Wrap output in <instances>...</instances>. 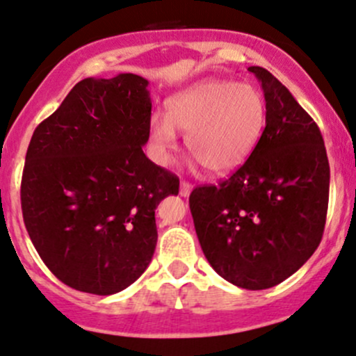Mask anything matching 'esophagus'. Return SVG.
Listing matches in <instances>:
<instances>
[{"label":"esophagus","mask_w":356,"mask_h":356,"mask_svg":"<svg viewBox=\"0 0 356 356\" xmlns=\"http://www.w3.org/2000/svg\"><path fill=\"white\" fill-rule=\"evenodd\" d=\"M192 190H193L192 183H188V181L179 183V195H181V197H190Z\"/></svg>","instance_id":"esophagus-1"}]
</instances>
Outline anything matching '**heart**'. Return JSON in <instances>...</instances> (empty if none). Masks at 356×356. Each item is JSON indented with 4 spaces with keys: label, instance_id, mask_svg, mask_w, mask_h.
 <instances>
[{
    "label": "heart",
    "instance_id": "obj_1",
    "mask_svg": "<svg viewBox=\"0 0 356 356\" xmlns=\"http://www.w3.org/2000/svg\"><path fill=\"white\" fill-rule=\"evenodd\" d=\"M266 100L259 88L227 79H205L168 102L166 113H152L149 154L168 166L177 149V131L185 146L213 173H229L250 158L266 125Z\"/></svg>",
    "mask_w": 356,
    "mask_h": 356
}]
</instances>
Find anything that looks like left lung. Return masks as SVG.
<instances>
[{"instance_id":"obj_1","label":"left lung","mask_w":356,"mask_h":356,"mask_svg":"<svg viewBox=\"0 0 356 356\" xmlns=\"http://www.w3.org/2000/svg\"><path fill=\"white\" fill-rule=\"evenodd\" d=\"M261 83L266 125L246 163L190 195L195 231L213 270L232 285H278L311 258L323 238L330 163L316 122L271 72Z\"/></svg>"}]
</instances>
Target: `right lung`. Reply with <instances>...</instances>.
Wrapping results in <instances>:
<instances>
[{
  "label": "right lung",
  "instance_id": "add662e5",
  "mask_svg": "<svg viewBox=\"0 0 356 356\" xmlns=\"http://www.w3.org/2000/svg\"><path fill=\"white\" fill-rule=\"evenodd\" d=\"M149 81L86 78L35 129L22 177V212L42 261L63 284L112 296L146 271L156 207L179 181L144 154Z\"/></svg>",
  "mask_w": 356,
  "mask_h": 356
}]
</instances>
